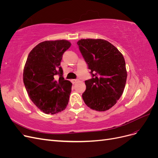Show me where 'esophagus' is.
<instances>
[{"label":"esophagus","mask_w":158,"mask_h":158,"mask_svg":"<svg viewBox=\"0 0 158 158\" xmlns=\"http://www.w3.org/2000/svg\"><path fill=\"white\" fill-rule=\"evenodd\" d=\"M77 81H78L77 79H73V80H72V82H73V84H74V83H76V82H77Z\"/></svg>","instance_id":"34e87169"}]
</instances>
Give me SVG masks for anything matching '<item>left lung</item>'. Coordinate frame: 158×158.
<instances>
[{
	"label": "left lung",
	"instance_id": "8db88e82",
	"mask_svg": "<svg viewBox=\"0 0 158 158\" xmlns=\"http://www.w3.org/2000/svg\"><path fill=\"white\" fill-rule=\"evenodd\" d=\"M77 44L92 75V78L85 81L84 102L95 111H107L116 104L125 89L127 78L125 59L106 40L82 39Z\"/></svg>",
	"mask_w": 158,
	"mask_h": 158
}]
</instances>
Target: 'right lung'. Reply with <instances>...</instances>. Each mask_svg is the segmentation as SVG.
Instances as JSON below:
<instances>
[{"instance_id":"obj_1","label":"right lung","mask_w":158,"mask_h":158,"mask_svg":"<svg viewBox=\"0 0 158 158\" xmlns=\"http://www.w3.org/2000/svg\"><path fill=\"white\" fill-rule=\"evenodd\" d=\"M70 42L45 41L28 55L23 73V84L32 102L41 111L53 114L67 106L72 83L63 78L60 62ZM60 78L56 79V75Z\"/></svg>"}]
</instances>
